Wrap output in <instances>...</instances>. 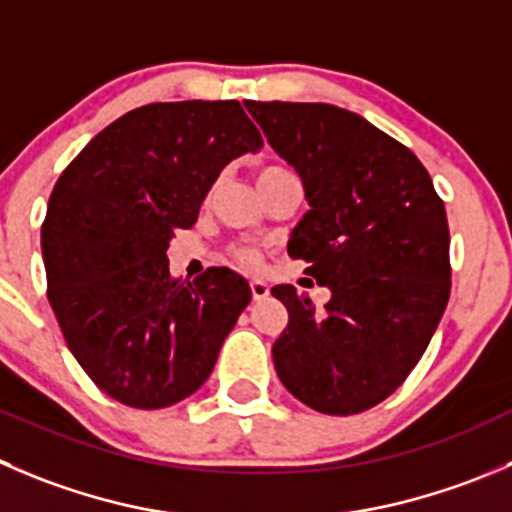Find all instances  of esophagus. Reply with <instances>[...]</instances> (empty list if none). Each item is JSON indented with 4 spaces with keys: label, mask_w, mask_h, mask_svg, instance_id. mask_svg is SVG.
<instances>
[{
    "label": "esophagus",
    "mask_w": 512,
    "mask_h": 512,
    "mask_svg": "<svg viewBox=\"0 0 512 512\" xmlns=\"http://www.w3.org/2000/svg\"><path fill=\"white\" fill-rule=\"evenodd\" d=\"M251 296H253V301H264L266 296H269V284L261 279H253L251 281Z\"/></svg>",
    "instance_id": "34e87169"
}]
</instances>
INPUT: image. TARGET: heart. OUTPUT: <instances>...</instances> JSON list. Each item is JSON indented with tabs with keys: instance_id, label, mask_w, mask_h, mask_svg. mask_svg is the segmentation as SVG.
I'll list each match as a JSON object with an SVG mask.
<instances>
[{
	"instance_id": "heart-1",
	"label": "heart",
	"mask_w": 512,
	"mask_h": 512,
	"mask_svg": "<svg viewBox=\"0 0 512 512\" xmlns=\"http://www.w3.org/2000/svg\"><path fill=\"white\" fill-rule=\"evenodd\" d=\"M271 170H279V168H264L259 175L271 173ZM233 253H236V259L241 261L243 266H248V269H256V266H259V253L251 251V248H243L241 246V248H236V251H233Z\"/></svg>"
}]
</instances>
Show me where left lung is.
I'll use <instances>...</instances> for the list:
<instances>
[{
    "label": "left lung",
    "mask_w": 512,
    "mask_h": 512,
    "mask_svg": "<svg viewBox=\"0 0 512 512\" xmlns=\"http://www.w3.org/2000/svg\"><path fill=\"white\" fill-rule=\"evenodd\" d=\"M271 148L299 173L309 211L291 259L332 291L316 311L281 284L289 324L271 354L284 387L324 415L387 399L425 354L450 299V231L417 155L326 102H246Z\"/></svg>",
    "instance_id": "1"
}]
</instances>
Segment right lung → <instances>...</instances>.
I'll return each instance as SVG.
<instances>
[{"label": "right lung", "instance_id": "add662e5", "mask_svg": "<svg viewBox=\"0 0 512 512\" xmlns=\"http://www.w3.org/2000/svg\"><path fill=\"white\" fill-rule=\"evenodd\" d=\"M264 145L236 100L153 102L97 133L55 183L42 223L47 296L87 377L138 410L191 397L251 301L243 276H170L218 173Z\"/></svg>", "mask_w": 512, "mask_h": 512}]
</instances>
